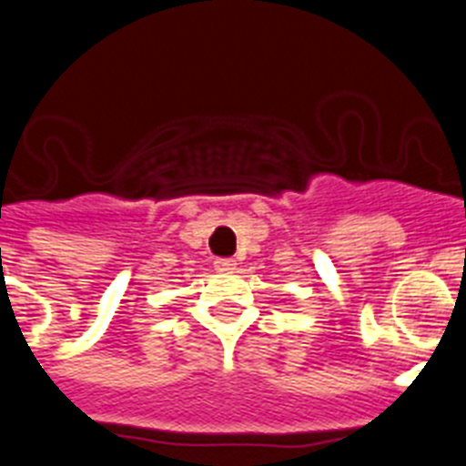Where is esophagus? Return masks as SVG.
Here are the masks:
<instances>
[{
  "label": "esophagus",
  "instance_id": "obj_1",
  "mask_svg": "<svg viewBox=\"0 0 466 466\" xmlns=\"http://www.w3.org/2000/svg\"><path fill=\"white\" fill-rule=\"evenodd\" d=\"M238 268V263L233 258H217L214 261V270H219V273H233Z\"/></svg>",
  "mask_w": 466,
  "mask_h": 466
}]
</instances>
